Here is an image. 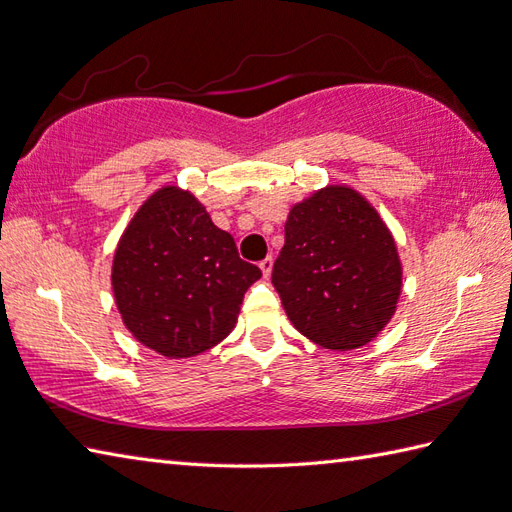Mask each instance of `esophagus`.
Returning a JSON list of instances; mask_svg holds the SVG:
<instances>
[{
    "label": "esophagus",
    "mask_w": 512,
    "mask_h": 512,
    "mask_svg": "<svg viewBox=\"0 0 512 512\" xmlns=\"http://www.w3.org/2000/svg\"><path fill=\"white\" fill-rule=\"evenodd\" d=\"M273 264H275V259L270 257V255L266 259H262V262H259V268H262V273H264L266 279L270 277V273H273Z\"/></svg>",
    "instance_id": "1"
}]
</instances>
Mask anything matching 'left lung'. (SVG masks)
Listing matches in <instances>:
<instances>
[{"instance_id": "1", "label": "left lung", "mask_w": 512, "mask_h": 512, "mask_svg": "<svg viewBox=\"0 0 512 512\" xmlns=\"http://www.w3.org/2000/svg\"><path fill=\"white\" fill-rule=\"evenodd\" d=\"M273 286L290 323L325 350L372 343L396 314L402 262L365 195L328 184L292 204Z\"/></svg>"}]
</instances>
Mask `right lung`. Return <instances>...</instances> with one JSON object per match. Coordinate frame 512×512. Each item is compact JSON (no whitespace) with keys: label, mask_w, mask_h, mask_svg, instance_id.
Instances as JSON below:
<instances>
[{"label":"right lung","mask_w":512,"mask_h":512,"mask_svg":"<svg viewBox=\"0 0 512 512\" xmlns=\"http://www.w3.org/2000/svg\"><path fill=\"white\" fill-rule=\"evenodd\" d=\"M262 270L187 189L167 184L140 204L112 262L116 308L134 339L165 358H191L224 341L244 292Z\"/></svg>","instance_id":"add662e5"}]
</instances>
